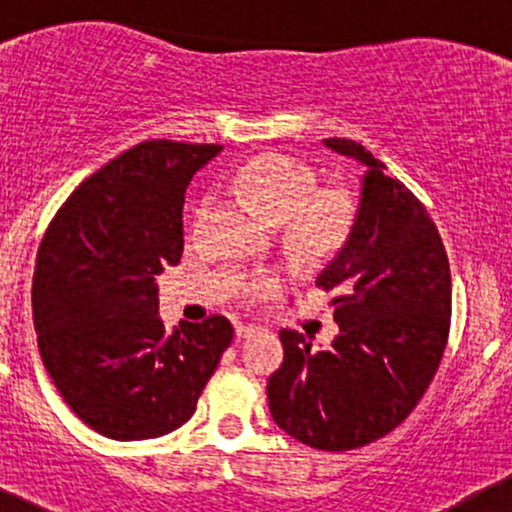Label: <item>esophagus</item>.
<instances>
[{"mask_svg": "<svg viewBox=\"0 0 512 512\" xmlns=\"http://www.w3.org/2000/svg\"><path fill=\"white\" fill-rule=\"evenodd\" d=\"M252 332H257L255 325H248V322H238V325H236L238 337H250Z\"/></svg>", "mask_w": 512, "mask_h": 512, "instance_id": "34e87169", "label": "esophagus"}]
</instances>
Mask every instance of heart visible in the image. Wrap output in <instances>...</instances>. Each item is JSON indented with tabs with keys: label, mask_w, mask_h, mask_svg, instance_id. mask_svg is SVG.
<instances>
[{
	"label": "heart",
	"mask_w": 512,
	"mask_h": 512,
	"mask_svg": "<svg viewBox=\"0 0 512 512\" xmlns=\"http://www.w3.org/2000/svg\"><path fill=\"white\" fill-rule=\"evenodd\" d=\"M233 185L269 219L284 221L286 238L305 257L322 260L337 255L354 231V199L342 190H317L315 170L293 156L250 158L233 175ZM276 286L279 274L274 272L257 274L248 281L252 296H267Z\"/></svg>",
	"instance_id": "b5f03b06"
}]
</instances>
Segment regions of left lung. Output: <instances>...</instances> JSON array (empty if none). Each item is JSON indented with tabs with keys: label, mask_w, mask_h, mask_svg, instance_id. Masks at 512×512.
<instances>
[{
	"label": "left lung",
	"mask_w": 512,
	"mask_h": 512,
	"mask_svg": "<svg viewBox=\"0 0 512 512\" xmlns=\"http://www.w3.org/2000/svg\"><path fill=\"white\" fill-rule=\"evenodd\" d=\"M366 166L351 238L317 279L337 291L339 334L313 351L281 330L284 363L267 383L276 426L315 450H356L414 411L440 366L450 332L448 252L424 204L366 146L325 139Z\"/></svg>",
	"instance_id": "1"
}]
</instances>
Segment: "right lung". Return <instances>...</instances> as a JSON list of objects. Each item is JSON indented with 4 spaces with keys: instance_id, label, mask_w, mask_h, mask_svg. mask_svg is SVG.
I'll return each mask as SVG.
<instances>
[{
    "instance_id": "obj_1",
    "label": "right lung",
    "mask_w": 512,
    "mask_h": 512,
    "mask_svg": "<svg viewBox=\"0 0 512 512\" xmlns=\"http://www.w3.org/2000/svg\"><path fill=\"white\" fill-rule=\"evenodd\" d=\"M221 149L137 144L76 187L40 243L31 293L40 358L69 409L105 438L180 428L233 342L223 315L168 332L154 281L180 262L185 190Z\"/></svg>"
}]
</instances>
